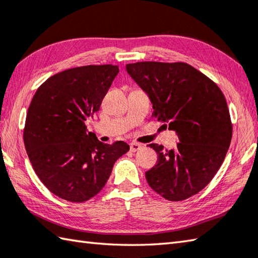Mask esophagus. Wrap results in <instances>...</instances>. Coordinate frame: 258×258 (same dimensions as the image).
Returning <instances> with one entry per match:
<instances>
[{
    "label": "esophagus",
    "instance_id": "esophagus-1",
    "mask_svg": "<svg viewBox=\"0 0 258 258\" xmlns=\"http://www.w3.org/2000/svg\"><path fill=\"white\" fill-rule=\"evenodd\" d=\"M141 148H142V145L139 144V143H135V142H133V143H131V144H130V150L132 151V152H136V151L141 150Z\"/></svg>",
    "mask_w": 258,
    "mask_h": 258
}]
</instances>
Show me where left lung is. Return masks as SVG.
Returning a JSON list of instances; mask_svg holds the SVG:
<instances>
[{
  "mask_svg": "<svg viewBox=\"0 0 258 258\" xmlns=\"http://www.w3.org/2000/svg\"><path fill=\"white\" fill-rule=\"evenodd\" d=\"M126 72L149 96L153 116L178 135L172 150L150 144L158 161L145 178L156 194L181 201L198 194L223 164L233 135L225 96L213 80L184 62L143 61Z\"/></svg>",
  "mask_w": 258,
  "mask_h": 258,
  "instance_id": "left-lung-1",
  "label": "left lung"
}]
</instances>
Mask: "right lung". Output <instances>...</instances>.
Segmentation results:
<instances>
[{
	"instance_id": "add662e5",
	"label": "right lung",
	"mask_w": 258,
	"mask_h": 258,
	"mask_svg": "<svg viewBox=\"0 0 258 258\" xmlns=\"http://www.w3.org/2000/svg\"><path fill=\"white\" fill-rule=\"evenodd\" d=\"M119 69L83 66L48 78L35 92L23 140L35 173L59 198L84 203L107 182L116 160L130 150L123 141L105 144L88 132L87 117L97 113Z\"/></svg>"
}]
</instances>
